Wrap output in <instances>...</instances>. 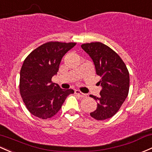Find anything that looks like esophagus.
<instances>
[{
    "label": "esophagus",
    "instance_id": "obj_1",
    "mask_svg": "<svg viewBox=\"0 0 152 152\" xmlns=\"http://www.w3.org/2000/svg\"><path fill=\"white\" fill-rule=\"evenodd\" d=\"M75 94H79L80 96H81V97H84V96H86V94H84V93H82L81 91H79V90H78V89L75 90Z\"/></svg>",
    "mask_w": 152,
    "mask_h": 152
}]
</instances>
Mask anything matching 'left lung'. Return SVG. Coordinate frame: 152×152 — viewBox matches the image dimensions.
I'll use <instances>...</instances> for the list:
<instances>
[{"instance_id":"obj_1","label":"left lung","mask_w":152,"mask_h":152,"mask_svg":"<svg viewBox=\"0 0 152 152\" xmlns=\"http://www.w3.org/2000/svg\"><path fill=\"white\" fill-rule=\"evenodd\" d=\"M81 48L94 62L96 73L101 77L99 97L89 95L97 103L90 115L97 121L108 119L115 115L126 100L129 91L128 68L114 50L99 42L81 45Z\"/></svg>"}]
</instances>
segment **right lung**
Listing matches in <instances>:
<instances>
[{"label": "right lung", "mask_w": 152, "mask_h": 152, "mask_svg": "<svg viewBox=\"0 0 152 152\" xmlns=\"http://www.w3.org/2000/svg\"><path fill=\"white\" fill-rule=\"evenodd\" d=\"M75 42H48L34 50L24 60L20 71L19 89L26 108L33 115L48 119L61 110L73 89H61L52 82L61 59Z\"/></svg>", "instance_id": "obj_1"}]
</instances>
